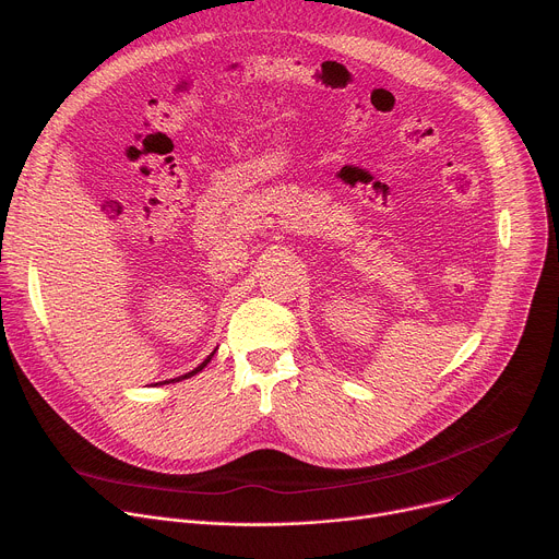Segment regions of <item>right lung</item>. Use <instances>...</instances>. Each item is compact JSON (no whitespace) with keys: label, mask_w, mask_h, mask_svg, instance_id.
Wrapping results in <instances>:
<instances>
[{"label":"right lung","mask_w":559,"mask_h":559,"mask_svg":"<svg viewBox=\"0 0 559 559\" xmlns=\"http://www.w3.org/2000/svg\"><path fill=\"white\" fill-rule=\"evenodd\" d=\"M212 356H214V352H212V354H210V356H207V358H205V360H203V362H201V365H199V367H197V369H192V371H190V373H186V376H179V378H173V382H175V380H186V378H190V376H194V373H199V371H201V369H203V367H205V365H207V362H210V360H212ZM166 382H170V380H166ZM166 382H156V384H166Z\"/></svg>","instance_id":"right-lung-1"}]
</instances>
